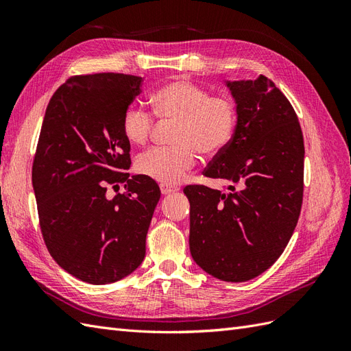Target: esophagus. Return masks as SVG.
Wrapping results in <instances>:
<instances>
[{"mask_svg": "<svg viewBox=\"0 0 351 351\" xmlns=\"http://www.w3.org/2000/svg\"><path fill=\"white\" fill-rule=\"evenodd\" d=\"M177 187H171V186H167V184H161V193L162 195H171L174 192H177Z\"/></svg>", "mask_w": 351, "mask_h": 351, "instance_id": "esophagus-1", "label": "esophagus"}]
</instances>
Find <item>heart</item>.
<instances>
[{
    "mask_svg": "<svg viewBox=\"0 0 351 351\" xmlns=\"http://www.w3.org/2000/svg\"><path fill=\"white\" fill-rule=\"evenodd\" d=\"M154 114L176 121L174 147H156L137 159L136 169L161 184H177L196 164L197 152L215 156L228 146L237 124L236 105L187 80H173L151 95ZM154 127L151 114L137 105L123 112L121 130L127 142L143 146Z\"/></svg>",
    "mask_w": 351,
    "mask_h": 351,
    "instance_id": "heart-1",
    "label": "heart"
}]
</instances>
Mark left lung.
Instances as JSON below:
<instances>
[{
  "instance_id": "1",
  "label": "left lung",
  "mask_w": 351,
  "mask_h": 351,
  "mask_svg": "<svg viewBox=\"0 0 351 351\" xmlns=\"http://www.w3.org/2000/svg\"><path fill=\"white\" fill-rule=\"evenodd\" d=\"M237 124L205 176L226 180L230 193L187 186L189 246L212 277L243 282L272 267L299 221L304 145L299 119L268 77L226 80Z\"/></svg>"
}]
</instances>
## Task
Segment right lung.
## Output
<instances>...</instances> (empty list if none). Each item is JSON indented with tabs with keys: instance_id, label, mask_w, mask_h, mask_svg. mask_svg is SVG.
<instances>
[{
	"instance_id": "1",
	"label": "right lung",
	"mask_w": 351,
	"mask_h": 351,
	"mask_svg": "<svg viewBox=\"0 0 351 351\" xmlns=\"http://www.w3.org/2000/svg\"><path fill=\"white\" fill-rule=\"evenodd\" d=\"M143 79L98 73L69 79L48 104L32 184L51 256L84 282L119 281L145 259L147 228L161 192L154 180L130 176L124 110ZM126 192L106 197V189Z\"/></svg>"
}]
</instances>
